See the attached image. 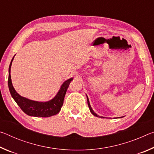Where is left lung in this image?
Segmentation results:
<instances>
[{
  "label": "left lung",
  "instance_id": "1",
  "mask_svg": "<svg viewBox=\"0 0 154 154\" xmlns=\"http://www.w3.org/2000/svg\"><path fill=\"white\" fill-rule=\"evenodd\" d=\"M87 100H88V106H89V109H90V112L91 113H92L94 116H96V117H99V118H104L103 117H100V116H98L97 114H96V113H94V111L92 110V107H91V106H90V101H89V99H88V97L87 96Z\"/></svg>",
  "mask_w": 154,
  "mask_h": 154
}]
</instances>
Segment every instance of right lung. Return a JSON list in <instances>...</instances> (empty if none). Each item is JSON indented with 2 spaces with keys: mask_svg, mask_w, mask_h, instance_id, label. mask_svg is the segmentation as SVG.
<instances>
[{
  "mask_svg": "<svg viewBox=\"0 0 154 154\" xmlns=\"http://www.w3.org/2000/svg\"><path fill=\"white\" fill-rule=\"evenodd\" d=\"M14 58V57L12 58L9 68L8 85L11 95L18 106L26 114L30 116L48 118V117L55 116L57 113H58L60 111L62 105H63L64 98L65 94H66L67 88L69 87V83L72 80V78L66 80L63 83L58 94L51 100L48 101V102H38V101L31 100L21 96L19 94L16 92L13 86L10 72H11V66Z\"/></svg>",
  "mask_w": 154,
  "mask_h": 154,
  "instance_id": "1",
  "label": "right lung"
}]
</instances>
